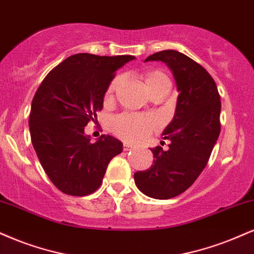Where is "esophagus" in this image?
I'll return each instance as SVG.
<instances>
[{"mask_svg": "<svg viewBox=\"0 0 254 254\" xmlns=\"http://www.w3.org/2000/svg\"><path fill=\"white\" fill-rule=\"evenodd\" d=\"M123 149H124V151H131L133 149V146L131 144H127V143H125V144L123 145Z\"/></svg>", "mask_w": 254, "mask_h": 254, "instance_id": "1", "label": "esophagus"}]
</instances>
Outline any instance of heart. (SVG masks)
Returning <instances> with one entry per match:
<instances>
[{
  "label": "heart",
  "instance_id": "obj_1",
  "mask_svg": "<svg viewBox=\"0 0 254 254\" xmlns=\"http://www.w3.org/2000/svg\"><path fill=\"white\" fill-rule=\"evenodd\" d=\"M121 81L122 77H116L112 79L108 90H106V99H110L112 97V94L115 93L116 88L119 86ZM143 81H144L145 87L148 88L149 92H151L158 85L164 84V82H170L166 73L158 71V69H152V71H146L143 73ZM111 127L115 135H117L119 138L125 140V142L138 143L144 140L152 131L156 130L157 122L152 117H148V116L123 114L114 118Z\"/></svg>",
  "mask_w": 254,
  "mask_h": 254
}]
</instances>
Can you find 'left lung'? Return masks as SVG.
<instances>
[{
  "mask_svg": "<svg viewBox=\"0 0 254 254\" xmlns=\"http://www.w3.org/2000/svg\"><path fill=\"white\" fill-rule=\"evenodd\" d=\"M152 60L169 66L179 97L172 123L162 133L170 140L169 148L150 149L154 164L137 172L133 179L143 194L167 200L187 190L208 163L221 130V102L214 79L196 61L173 50L157 52L145 59Z\"/></svg>",
  "mask_w": 254,
  "mask_h": 254,
  "instance_id": "1",
  "label": "left lung"
}]
</instances>
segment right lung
Returning <instances> with one entry per match:
<instances>
[{
  "mask_svg": "<svg viewBox=\"0 0 254 254\" xmlns=\"http://www.w3.org/2000/svg\"><path fill=\"white\" fill-rule=\"evenodd\" d=\"M133 59L74 54L54 67L36 90L29 115L30 138L45 173L63 193H94L110 161L123 150L115 137L102 135L92 143L84 130L103 109L116 71Z\"/></svg>",
  "mask_w": 254,
  "mask_h": 254,
  "instance_id": "obj_1",
  "label": "right lung"
}]
</instances>
